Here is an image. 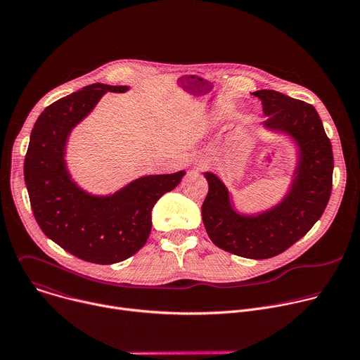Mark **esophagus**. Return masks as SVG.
<instances>
[{
	"label": "esophagus",
	"mask_w": 360,
	"mask_h": 360,
	"mask_svg": "<svg viewBox=\"0 0 360 360\" xmlns=\"http://www.w3.org/2000/svg\"><path fill=\"white\" fill-rule=\"evenodd\" d=\"M202 168H203V164H202V162H199V164L195 165V169H196V171H202Z\"/></svg>",
	"instance_id": "obj_1"
}]
</instances>
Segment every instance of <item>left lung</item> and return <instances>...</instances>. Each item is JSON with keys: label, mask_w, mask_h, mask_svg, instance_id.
<instances>
[{"label": "left lung", "mask_w": 360, "mask_h": 360, "mask_svg": "<svg viewBox=\"0 0 360 360\" xmlns=\"http://www.w3.org/2000/svg\"><path fill=\"white\" fill-rule=\"evenodd\" d=\"M262 101L264 127L290 136L297 161L289 191L274 208L239 214L225 184L205 172L210 189L202 219L211 240L221 249L249 259H268L303 238L322 217L332 192L333 152L315 107L272 89L253 92Z\"/></svg>", "instance_id": "left-lung-1"}]
</instances>
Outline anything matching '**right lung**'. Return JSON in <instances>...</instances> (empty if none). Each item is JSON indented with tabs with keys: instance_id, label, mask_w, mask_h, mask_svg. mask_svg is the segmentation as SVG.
Returning <instances> with one entry per match:
<instances>
[{
	"instance_id": "1",
	"label": "right lung",
	"mask_w": 360,
	"mask_h": 360,
	"mask_svg": "<svg viewBox=\"0 0 360 360\" xmlns=\"http://www.w3.org/2000/svg\"><path fill=\"white\" fill-rule=\"evenodd\" d=\"M129 86L92 84L46 107L38 117L24 162L31 208L41 231L77 258L111 265L136 253L150 233V211L181 182L185 171L141 176L112 195L81 189L67 169L71 131L95 108L105 92Z\"/></svg>"
}]
</instances>
